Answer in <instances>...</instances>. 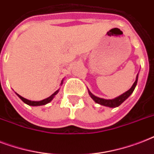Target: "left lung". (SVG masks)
I'll use <instances>...</instances> for the list:
<instances>
[{"label": "left lung", "instance_id": "1", "mask_svg": "<svg viewBox=\"0 0 154 154\" xmlns=\"http://www.w3.org/2000/svg\"><path fill=\"white\" fill-rule=\"evenodd\" d=\"M137 80H138V73L137 75L136 80H135V82L133 84L132 87L130 89L126 91L124 94H122V95H120V96L117 97H115L113 99H104V98H101V97H96L95 95L92 94L91 92L89 91V89H88V91H89V96L91 97V98L94 100V101L99 105H104V106H107V107L109 108H116L118 107L120 105H122V103L124 102L125 100H126L128 97H129L132 94H133V92L134 91V89H135V87L137 85Z\"/></svg>", "mask_w": 154, "mask_h": 154}]
</instances>
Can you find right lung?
I'll return each instance as SVG.
<instances>
[{
  "mask_svg": "<svg viewBox=\"0 0 154 154\" xmlns=\"http://www.w3.org/2000/svg\"><path fill=\"white\" fill-rule=\"evenodd\" d=\"M63 81H64V80H62V81H61V82H60V85L63 84ZM59 90H60V89H58L57 91L54 92V93H53V94H52L50 97H47V98L44 99V100H42V101H30V100H28V99H26V98H24L23 97H21L20 95H19L18 94H17V93H16V94H17V95L19 97H20V99H21V101H22L23 102H25V104H27V105H31V106H40V105H46V104H48V103L50 102V101H51L54 98V97H55L56 95L58 94Z\"/></svg>",
  "mask_w": 154,
  "mask_h": 154,
  "instance_id": "add662e5",
  "label": "right lung"
}]
</instances>
